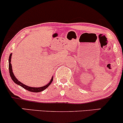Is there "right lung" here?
Here are the masks:
<instances>
[{
    "mask_svg": "<svg viewBox=\"0 0 123 123\" xmlns=\"http://www.w3.org/2000/svg\"><path fill=\"white\" fill-rule=\"evenodd\" d=\"M12 55V54L11 53L9 56V59H8V69H9V73H10V75L11 76V78H12V79L13 80V81L15 83V84L21 86V87H23L24 88H25V90H28V91H31V92H41V91H43V90H44L45 89L47 88V87L50 85V84L52 83V81H53V77H52L51 79L50 82L48 83L47 85L43 86V87H29V86L25 85L24 84H23V83H22L19 81H18V80L16 78V77H15V76H14V74L13 72H12V63H11Z\"/></svg>",
    "mask_w": 123,
    "mask_h": 123,
    "instance_id": "1",
    "label": "right lung"
}]
</instances>
